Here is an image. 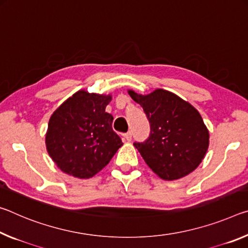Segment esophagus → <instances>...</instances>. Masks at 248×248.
Listing matches in <instances>:
<instances>
[{
	"instance_id": "obj_1",
	"label": "esophagus",
	"mask_w": 248,
	"mask_h": 248,
	"mask_svg": "<svg viewBox=\"0 0 248 248\" xmlns=\"http://www.w3.org/2000/svg\"><path fill=\"white\" fill-rule=\"evenodd\" d=\"M125 140H126L127 141H131L132 140V132H128V133H126L125 134Z\"/></svg>"
}]
</instances>
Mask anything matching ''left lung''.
Wrapping results in <instances>:
<instances>
[{"instance_id": "obj_1", "label": "left lung", "mask_w": 248, "mask_h": 248, "mask_svg": "<svg viewBox=\"0 0 248 248\" xmlns=\"http://www.w3.org/2000/svg\"><path fill=\"white\" fill-rule=\"evenodd\" d=\"M143 108L151 124V135L134 146L146 164L164 180H177L201 164L209 148V129L196 108L164 89L149 94L128 90Z\"/></svg>"}]
</instances>
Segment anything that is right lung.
I'll return each instance as SVG.
<instances>
[{"mask_svg":"<svg viewBox=\"0 0 248 248\" xmlns=\"http://www.w3.org/2000/svg\"><path fill=\"white\" fill-rule=\"evenodd\" d=\"M111 94L79 90L52 113L46 148L62 171L89 179L101 171L123 143L113 131V116L105 112Z\"/></svg>","mask_w":248,"mask_h":248,"instance_id":"right-lung-1","label":"right lung"}]
</instances>
